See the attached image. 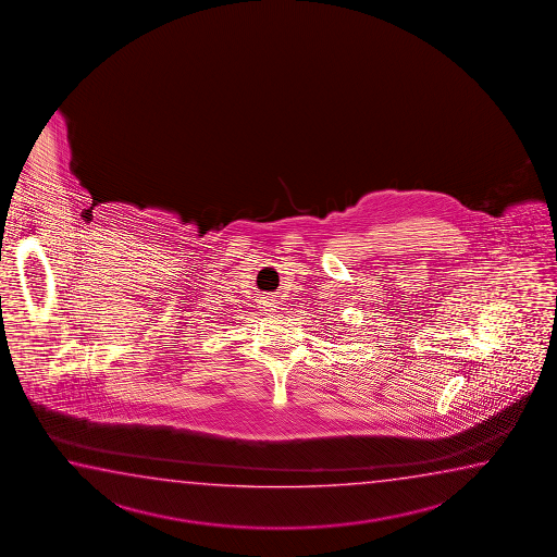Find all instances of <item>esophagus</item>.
<instances>
[{
    "mask_svg": "<svg viewBox=\"0 0 557 557\" xmlns=\"http://www.w3.org/2000/svg\"><path fill=\"white\" fill-rule=\"evenodd\" d=\"M262 309L274 310L275 309V300L270 299V297H264V300H262Z\"/></svg>",
    "mask_w": 557,
    "mask_h": 557,
    "instance_id": "esophagus-1",
    "label": "esophagus"
}]
</instances>
